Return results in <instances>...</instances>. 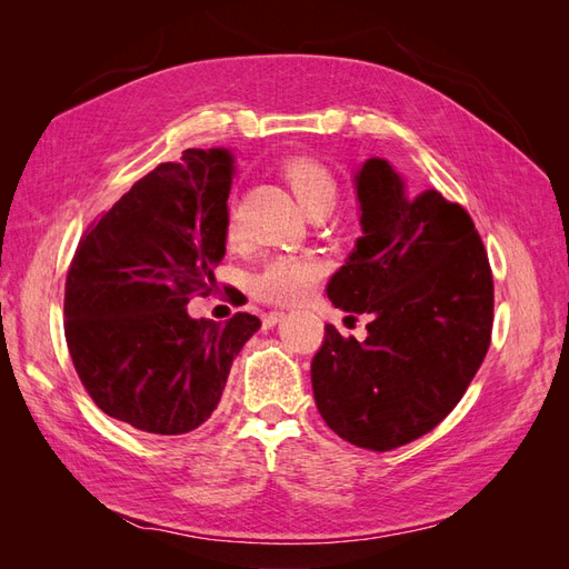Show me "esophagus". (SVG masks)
I'll return each instance as SVG.
<instances>
[{
    "instance_id": "1",
    "label": "esophagus",
    "mask_w": 569,
    "mask_h": 569,
    "mask_svg": "<svg viewBox=\"0 0 569 569\" xmlns=\"http://www.w3.org/2000/svg\"><path fill=\"white\" fill-rule=\"evenodd\" d=\"M280 320H284V311H270V313L263 316V327H272V325H278Z\"/></svg>"
}]
</instances>
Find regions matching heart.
<instances>
[{
  "mask_svg": "<svg viewBox=\"0 0 569 569\" xmlns=\"http://www.w3.org/2000/svg\"><path fill=\"white\" fill-rule=\"evenodd\" d=\"M280 176L299 201L301 209L311 216L313 211H330L337 199V178L322 161L311 157H291L280 166ZM226 237H237L234 216L228 213ZM322 278V266L308 256H274L253 274L251 295L258 301L295 306L311 297V291Z\"/></svg>",
  "mask_w": 569,
  "mask_h": 569,
  "instance_id": "heart-1",
  "label": "heart"
}]
</instances>
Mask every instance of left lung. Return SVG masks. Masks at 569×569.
Returning <instances> with one entry per match:
<instances>
[{"mask_svg": "<svg viewBox=\"0 0 569 569\" xmlns=\"http://www.w3.org/2000/svg\"><path fill=\"white\" fill-rule=\"evenodd\" d=\"M356 187L363 237L327 297L368 313V337L325 325L311 377L327 427L382 453L432 432L468 391L491 343L493 278L460 203L410 194L382 159L363 163Z\"/></svg>", "mask_w": 569, "mask_h": 569, "instance_id": "left-lung-1", "label": "left lung"}]
</instances>
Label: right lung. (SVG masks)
<instances>
[{"label":"right lung","mask_w":569,"mask_h":569,"mask_svg":"<svg viewBox=\"0 0 569 569\" xmlns=\"http://www.w3.org/2000/svg\"><path fill=\"white\" fill-rule=\"evenodd\" d=\"M232 157L184 149L94 218L66 274L63 330L80 382L107 416L176 437L211 418L251 313L194 320L226 256Z\"/></svg>","instance_id":"1"}]
</instances>
